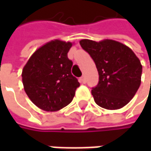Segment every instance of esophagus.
I'll use <instances>...</instances> for the list:
<instances>
[{"mask_svg":"<svg viewBox=\"0 0 151 151\" xmlns=\"http://www.w3.org/2000/svg\"><path fill=\"white\" fill-rule=\"evenodd\" d=\"M80 80H81V83H83V84H85V83L86 82V76H82Z\"/></svg>","mask_w":151,"mask_h":151,"instance_id":"obj_1","label":"esophagus"}]
</instances>
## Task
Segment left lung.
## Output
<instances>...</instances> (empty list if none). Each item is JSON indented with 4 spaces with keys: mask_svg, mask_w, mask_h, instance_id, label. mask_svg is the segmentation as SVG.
Instances as JSON below:
<instances>
[{
    "mask_svg": "<svg viewBox=\"0 0 151 151\" xmlns=\"http://www.w3.org/2000/svg\"><path fill=\"white\" fill-rule=\"evenodd\" d=\"M80 44L94 60L99 75L98 84L91 90L95 102L108 110L124 107L141 83L139 58L129 47L113 39H81Z\"/></svg>",
    "mask_w": 151,
    "mask_h": 151,
    "instance_id": "1",
    "label": "left lung"
}]
</instances>
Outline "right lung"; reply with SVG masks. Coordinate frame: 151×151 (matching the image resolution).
<instances>
[{
  "mask_svg": "<svg viewBox=\"0 0 151 151\" xmlns=\"http://www.w3.org/2000/svg\"><path fill=\"white\" fill-rule=\"evenodd\" d=\"M74 43L55 39L39 47L22 72L24 91L38 108L55 112L73 100L77 79L71 74L72 61L67 54Z\"/></svg>",
  "mask_w": 151,
  "mask_h": 151,
  "instance_id": "obj_1",
  "label": "right lung"
}]
</instances>
